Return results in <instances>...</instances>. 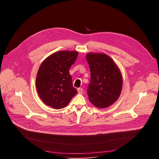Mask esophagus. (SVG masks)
<instances>
[{
	"label": "esophagus",
	"instance_id": "esophagus-1",
	"mask_svg": "<svg viewBox=\"0 0 159 159\" xmlns=\"http://www.w3.org/2000/svg\"><path fill=\"white\" fill-rule=\"evenodd\" d=\"M77 91H78V93L80 94V93H82L83 92V89H82V88H79V89H77Z\"/></svg>",
	"mask_w": 159,
	"mask_h": 159
}]
</instances>
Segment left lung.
Masks as SVG:
<instances>
[{
  "label": "left lung",
  "instance_id": "8db88e82",
  "mask_svg": "<svg viewBox=\"0 0 159 159\" xmlns=\"http://www.w3.org/2000/svg\"><path fill=\"white\" fill-rule=\"evenodd\" d=\"M86 60L90 72L87 88L89 99L96 107H107L115 103L121 94V71L114 60L104 53H89Z\"/></svg>",
  "mask_w": 159,
  "mask_h": 159
}]
</instances>
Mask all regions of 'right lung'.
Returning a JSON list of instances; mask_svg holds the SVG:
<instances>
[{
	"label": "right lung",
	"instance_id": "add662e5",
	"mask_svg": "<svg viewBox=\"0 0 159 159\" xmlns=\"http://www.w3.org/2000/svg\"><path fill=\"white\" fill-rule=\"evenodd\" d=\"M78 52L59 51L45 59L41 64L36 79V87L42 101L56 109L67 106L77 93L69 74L70 66Z\"/></svg>",
	"mask_w": 159,
	"mask_h": 159
}]
</instances>
